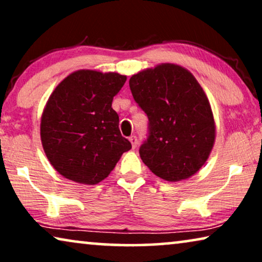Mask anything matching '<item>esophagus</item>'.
<instances>
[{
  "label": "esophagus",
  "instance_id": "34e87169",
  "mask_svg": "<svg viewBox=\"0 0 262 262\" xmlns=\"http://www.w3.org/2000/svg\"><path fill=\"white\" fill-rule=\"evenodd\" d=\"M130 142H131V144H132V148H136V146L138 145V139H137V136H131L130 138Z\"/></svg>",
  "mask_w": 262,
  "mask_h": 262
}]
</instances>
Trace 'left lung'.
<instances>
[{
  "instance_id": "obj_1",
  "label": "left lung",
  "mask_w": 262,
  "mask_h": 262,
  "mask_svg": "<svg viewBox=\"0 0 262 262\" xmlns=\"http://www.w3.org/2000/svg\"><path fill=\"white\" fill-rule=\"evenodd\" d=\"M135 101L149 119L139 155L149 169L175 182L195 174L214 143L213 114L203 88L185 68L161 64L128 81Z\"/></svg>"
}]
</instances>
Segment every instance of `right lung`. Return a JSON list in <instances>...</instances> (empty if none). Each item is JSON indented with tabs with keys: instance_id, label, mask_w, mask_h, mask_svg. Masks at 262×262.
<instances>
[{
	"instance_id": "right-lung-1",
	"label": "right lung",
	"mask_w": 262,
	"mask_h": 262,
	"mask_svg": "<svg viewBox=\"0 0 262 262\" xmlns=\"http://www.w3.org/2000/svg\"><path fill=\"white\" fill-rule=\"evenodd\" d=\"M125 81L126 76L117 73L78 70L49 98L41 116V143L50 163L64 178L99 184L131 149L112 108Z\"/></svg>"
}]
</instances>
